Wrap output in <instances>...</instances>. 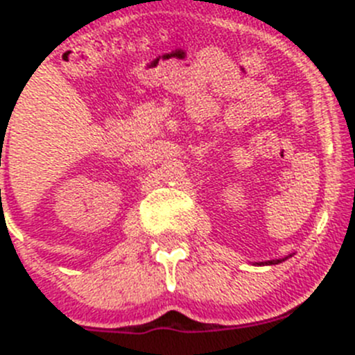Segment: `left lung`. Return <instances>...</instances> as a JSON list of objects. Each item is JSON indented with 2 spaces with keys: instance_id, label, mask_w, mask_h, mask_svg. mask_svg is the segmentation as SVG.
<instances>
[{
  "instance_id": "8db88e82",
  "label": "left lung",
  "mask_w": 355,
  "mask_h": 355,
  "mask_svg": "<svg viewBox=\"0 0 355 355\" xmlns=\"http://www.w3.org/2000/svg\"><path fill=\"white\" fill-rule=\"evenodd\" d=\"M281 261H284V259H274V261H268V265H277Z\"/></svg>"
}]
</instances>
